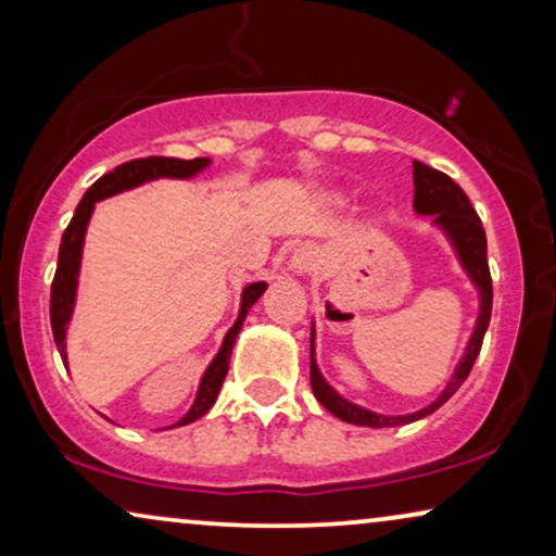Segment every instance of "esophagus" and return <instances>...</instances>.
Listing matches in <instances>:
<instances>
[{
  "label": "esophagus",
  "instance_id": "34e87169",
  "mask_svg": "<svg viewBox=\"0 0 556 556\" xmlns=\"http://www.w3.org/2000/svg\"><path fill=\"white\" fill-rule=\"evenodd\" d=\"M318 268V253L314 245H301L293 250L291 255V270L299 273V276H308Z\"/></svg>",
  "mask_w": 556,
  "mask_h": 556
}]
</instances>
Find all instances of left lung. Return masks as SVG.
Wrapping results in <instances>:
<instances>
[{"label":"left lung","instance_id":"obj_1","mask_svg":"<svg viewBox=\"0 0 556 556\" xmlns=\"http://www.w3.org/2000/svg\"><path fill=\"white\" fill-rule=\"evenodd\" d=\"M413 181H415V200L413 207L417 215H432V225H438L440 230L447 235V240L453 242L455 253L463 268H466L468 278L473 280L481 295V311H478V321L470 337L466 354L455 367L451 382L445 384V390L440 392L435 402H430L428 407L417 409L413 415H377L367 407L354 405L341 397L333 387L326 382L321 371L316 367L314 359V326H311V390H314L316 400L329 409L331 415H337L339 420L362 425V428H394V425H407L420 420L435 413L438 407H443L447 400L458 392V387L466 382V377L473 369V362L478 352H481L485 329L491 321V306H493V283H491V270H489V257H485V230L481 225V217L476 215L473 204H470L468 194L447 177V174L432 169V166L422 162H413Z\"/></svg>","mask_w":556,"mask_h":556}]
</instances>
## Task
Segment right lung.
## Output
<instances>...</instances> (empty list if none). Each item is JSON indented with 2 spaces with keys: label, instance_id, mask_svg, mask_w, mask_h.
Wrapping results in <instances>:
<instances>
[{
  "label": "right lung",
  "instance_id": "1",
  "mask_svg": "<svg viewBox=\"0 0 556 556\" xmlns=\"http://www.w3.org/2000/svg\"><path fill=\"white\" fill-rule=\"evenodd\" d=\"M210 164V159H172V156H147V159H131V162L116 166V169L103 174L101 179L96 181L93 187L83 194V200L78 207H75V215L71 219V225L65 227L63 240H60V253H58V270L55 278H52V288H50V324H52V337H55V346L60 356H63V364L67 367V352H65V331L67 324L73 318V308H75V291H78V270H80V255H83V240H86V230L90 223V215H93L96 202L105 200V197H113L124 189H134L143 185V181L151 179H162V177H172V179H189L194 177L197 172H202L204 166ZM265 291V283H250L242 291V301H240V314L238 321L232 324V329L227 331V337L219 346V352L212 364L204 371L200 390H197L194 405L189 407V413L181 417L177 425L172 428H179V425H189L207 413V409L215 405L219 387H223L227 369H230V356H232V346L235 339L242 329V321H245L248 311L253 308V303L261 299Z\"/></svg>",
  "mask_w": 556,
  "mask_h": 556
}]
</instances>
